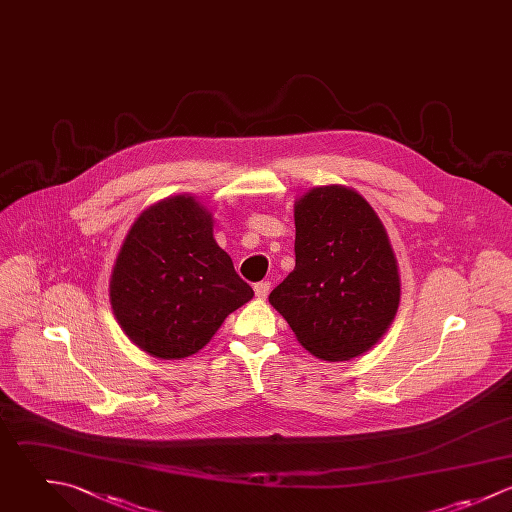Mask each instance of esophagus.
<instances>
[{
  "label": "esophagus",
  "mask_w": 512,
  "mask_h": 512,
  "mask_svg": "<svg viewBox=\"0 0 512 512\" xmlns=\"http://www.w3.org/2000/svg\"><path fill=\"white\" fill-rule=\"evenodd\" d=\"M253 289H255V295L259 299H265L269 295V291H271V283L269 281H261V283H255Z\"/></svg>",
  "instance_id": "esophagus-1"
}]
</instances>
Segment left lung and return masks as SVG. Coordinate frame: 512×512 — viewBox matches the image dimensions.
Instances as JSON below:
<instances>
[{
	"label": "left lung",
	"instance_id": "left-lung-1",
	"mask_svg": "<svg viewBox=\"0 0 512 512\" xmlns=\"http://www.w3.org/2000/svg\"><path fill=\"white\" fill-rule=\"evenodd\" d=\"M399 297L387 231L357 191L315 187L295 203V269L269 303L311 355H363L393 323Z\"/></svg>",
	"mask_w": 512,
	"mask_h": 512
}]
</instances>
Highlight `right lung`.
I'll use <instances>...</instances> for the list:
<instances>
[{
	"mask_svg": "<svg viewBox=\"0 0 512 512\" xmlns=\"http://www.w3.org/2000/svg\"><path fill=\"white\" fill-rule=\"evenodd\" d=\"M111 307L125 335L159 359L203 349L253 289L213 239L211 213L191 195L143 211L117 255Z\"/></svg>",
	"mask_w": 512,
	"mask_h": 512,
	"instance_id": "1",
	"label": "right lung"
}]
</instances>
